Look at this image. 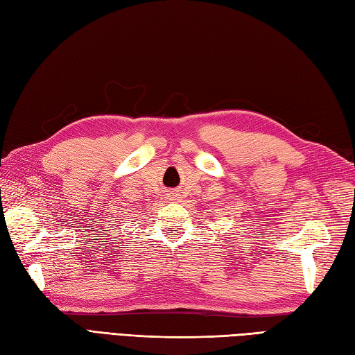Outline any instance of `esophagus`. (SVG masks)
I'll return each instance as SVG.
<instances>
[{"mask_svg": "<svg viewBox=\"0 0 355 355\" xmlns=\"http://www.w3.org/2000/svg\"><path fill=\"white\" fill-rule=\"evenodd\" d=\"M168 197H169V200H177L178 195H177V193H173V192H171V193L168 195Z\"/></svg>", "mask_w": 355, "mask_h": 355, "instance_id": "1", "label": "esophagus"}]
</instances>
